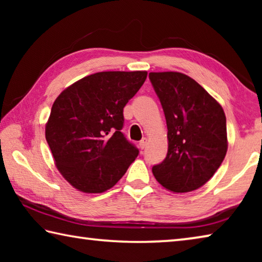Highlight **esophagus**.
I'll return each mask as SVG.
<instances>
[{"label": "esophagus", "instance_id": "1", "mask_svg": "<svg viewBox=\"0 0 262 262\" xmlns=\"http://www.w3.org/2000/svg\"><path fill=\"white\" fill-rule=\"evenodd\" d=\"M147 144H148V140L145 139V137H144V139H142V140L140 141V148H141L142 150L145 149V147H147Z\"/></svg>", "mask_w": 262, "mask_h": 262}]
</instances>
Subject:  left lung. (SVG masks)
Masks as SVG:
<instances>
[{
	"label": "left lung",
	"instance_id": "obj_1",
	"mask_svg": "<svg viewBox=\"0 0 262 262\" xmlns=\"http://www.w3.org/2000/svg\"><path fill=\"white\" fill-rule=\"evenodd\" d=\"M167 126L165 159L152 166L155 178L174 193L205 185L227 155V119L200 84L181 73H150Z\"/></svg>",
	"mask_w": 262,
	"mask_h": 262
}]
</instances>
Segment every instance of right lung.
I'll return each instance as SVG.
<instances>
[{
  "label": "right lung",
  "mask_w": 262,
  "mask_h": 262,
  "mask_svg": "<svg viewBox=\"0 0 262 262\" xmlns=\"http://www.w3.org/2000/svg\"><path fill=\"white\" fill-rule=\"evenodd\" d=\"M147 72H101L62 91L52 106L46 141L63 178L84 193H103L118 183L139 149L126 139L123 107Z\"/></svg>",
  "instance_id": "right-lung-1"
}]
</instances>
